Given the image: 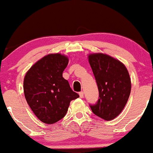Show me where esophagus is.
I'll list each match as a JSON object with an SVG mask.
<instances>
[{
  "instance_id": "1",
  "label": "esophagus",
  "mask_w": 153,
  "mask_h": 153,
  "mask_svg": "<svg viewBox=\"0 0 153 153\" xmlns=\"http://www.w3.org/2000/svg\"><path fill=\"white\" fill-rule=\"evenodd\" d=\"M79 94L80 98H83V97H84V93H83V91H81V92H79Z\"/></svg>"
}]
</instances>
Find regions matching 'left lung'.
Listing matches in <instances>:
<instances>
[{
  "instance_id": "obj_1",
  "label": "left lung",
  "mask_w": 153,
  "mask_h": 153,
  "mask_svg": "<svg viewBox=\"0 0 153 153\" xmlns=\"http://www.w3.org/2000/svg\"><path fill=\"white\" fill-rule=\"evenodd\" d=\"M88 61L95 76L99 99L91 111L106 121L119 116L127 104L131 91V81L122 62L102 53L88 55Z\"/></svg>"
}]
</instances>
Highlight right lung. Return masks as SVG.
<instances>
[{"label": "right lung", "instance_id": "add662e5", "mask_svg": "<svg viewBox=\"0 0 153 153\" xmlns=\"http://www.w3.org/2000/svg\"><path fill=\"white\" fill-rule=\"evenodd\" d=\"M68 58L60 53L43 56L31 67L23 81L28 105L45 124H53L65 116L71 100L79 97L62 77Z\"/></svg>", "mask_w": 153, "mask_h": 153}]
</instances>
